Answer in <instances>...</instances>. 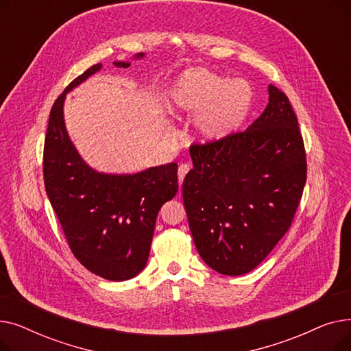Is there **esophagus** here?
<instances>
[{"mask_svg":"<svg viewBox=\"0 0 351 351\" xmlns=\"http://www.w3.org/2000/svg\"><path fill=\"white\" fill-rule=\"evenodd\" d=\"M189 172V165H186V163H182V165H179V168H178V179H179V185H182V182H183V179H185V176H186V173Z\"/></svg>","mask_w":351,"mask_h":351,"instance_id":"34e87169","label":"esophagus"}]
</instances>
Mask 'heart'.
Returning a JSON list of instances; mask_svg holds the SVG:
<instances>
[{
  "label": "heart",
  "mask_w": 351,
  "mask_h": 351,
  "mask_svg": "<svg viewBox=\"0 0 351 351\" xmlns=\"http://www.w3.org/2000/svg\"><path fill=\"white\" fill-rule=\"evenodd\" d=\"M253 89L246 81L230 80L204 68L182 73L169 92L171 112L195 117V134L205 143L233 135L249 117Z\"/></svg>",
  "instance_id": "heart-1"
}]
</instances>
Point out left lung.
<instances>
[{
	"mask_svg": "<svg viewBox=\"0 0 351 351\" xmlns=\"http://www.w3.org/2000/svg\"><path fill=\"white\" fill-rule=\"evenodd\" d=\"M182 196L195 246L217 273L259 266L289 230L307 175L296 114L280 89L245 132L192 145Z\"/></svg>",
	"mask_w": 351,
	"mask_h": 351,
	"instance_id": "8db88e82",
	"label": "left lung"
}]
</instances>
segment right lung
<instances>
[{"instance_id": "1", "label": "right lung", "mask_w": 351, "mask_h": 351, "mask_svg": "<svg viewBox=\"0 0 351 351\" xmlns=\"http://www.w3.org/2000/svg\"><path fill=\"white\" fill-rule=\"evenodd\" d=\"M145 53L139 52L135 60ZM128 68L126 61H114ZM102 68L92 65L53 102L44 145V182L66 242L78 262L102 279L123 282L139 274L149 257L156 217L178 192V165L138 173H102L81 158L65 128L64 102Z\"/></svg>"}]
</instances>
